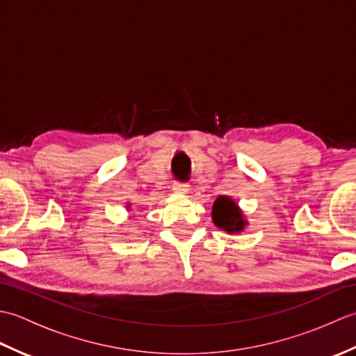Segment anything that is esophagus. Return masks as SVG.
Masks as SVG:
<instances>
[{"instance_id": "1", "label": "esophagus", "mask_w": 356, "mask_h": 356, "mask_svg": "<svg viewBox=\"0 0 356 356\" xmlns=\"http://www.w3.org/2000/svg\"><path fill=\"white\" fill-rule=\"evenodd\" d=\"M172 191L176 194H185L188 191V184L184 182H176L172 185Z\"/></svg>"}]
</instances>
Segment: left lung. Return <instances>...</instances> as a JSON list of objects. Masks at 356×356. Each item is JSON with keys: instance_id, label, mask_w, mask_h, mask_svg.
Here are the masks:
<instances>
[{"instance_id": "1", "label": "left lung", "mask_w": 356, "mask_h": 356, "mask_svg": "<svg viewBox=\"0 0 356 356\" xmlns=\"http://www.w3.org/2000/svg\"><path fill=\"white\" fill-rule=\"evenodd\" d=\"M213 220L218 228L228 232L243 231L246 222L241 218V213L232 199L220 195L213 205Z\"/></svg>"}]
</instances>
